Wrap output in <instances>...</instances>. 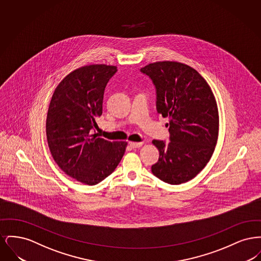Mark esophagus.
Segmentation results:
<instances>
[{"mask_svg":"<svg viewBox=\"0 0 261 261\" xmlns=\"http://www.w3.org/2000/svg\"><path fill=\"white\" fill-rule=\"evenodd\" d=\"M129 145H130V147H131L132 149H137V148L142 147L143 143H133V142H131Z\"/></svg>","mask_w":261,"mask_h":261,"instance_id":"obj_1","label":"esophagus"}]
</instances>
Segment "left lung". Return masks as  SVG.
Returning <instances> with one entry per match:
<instances>
[{
	"label": "left lung",
	"mask_w": 261,
	"mask_h": 261,
	"mask_svg": "<svg viewBox=\"0 0 261 261\" xmlns=\"http://www.w3.org/2000/svg\"><path fill=\"white\" fill-rule=\"evenodd\" d=\"M156 90V111L169 118L170 142L153 140L160 151L151 172L179 185L195 178L210 162L219 130L218 109L205 79L178 62H158L141 68Z\"/></svg>",
	"instance_id": "8db88e82"
}]
</instances>
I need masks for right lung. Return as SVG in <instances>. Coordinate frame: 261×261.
<instances>
[{
    "label": "right lung",
    "mask_w": 261,
    "mask_h": 261,
    "mask_svg": "<svg viewBox=\"0 0 261 261\" xmlns=\"http://www.w3.org/2000/svg\"><path fill=\"white\" fill-rule=\"evenodd\" d=\"M116 66L90 64L66 75L50 99L46 133L50 153L75 180L96 185L114 171L127 142H111L93 130L102 113L105 89Z\"/></svg>",
    "instance_id": "obj_1"
}]
</instances>
